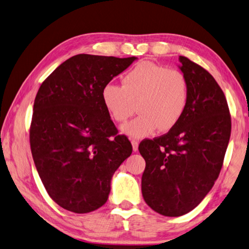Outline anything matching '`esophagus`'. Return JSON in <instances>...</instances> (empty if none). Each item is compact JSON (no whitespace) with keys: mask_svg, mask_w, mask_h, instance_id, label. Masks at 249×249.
<instances>
[{"mask_svg":"<svg viewBox=\"0 0 249 249\" xmlns=\"http://www.w3.org/2000/svg\"><path fill=\"white\" fill-rule=\"evenodd\" d=\"M138 144H139V142H137V140H135V139L132 140V146H133V150L134 151H137L138 150Z\"/></svg>","mask_w":249,"mask_h":249,"instance_id":"34e87169","label":"esophagus"}]
</instances>
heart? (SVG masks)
<instances>
[{
    "instance_id": "1",
    "label": "heart",
    "mask_w": 249,
    "mask_h": 249,
    "mask_svg": "<svg viewBox=\"0 0 249 249\" xmlns=\"http://www.w3.org/2000/svg\"><path fill=\"white\" fill-rule=\"evenodd\" d=\"M102 101L117 123H124L136 111L140 114L121 127L133 138L148 137L178 125L189 101V84L182 71L152 62H142L123 77V86L107 83Z\"/></svg>"
}]
</instances>
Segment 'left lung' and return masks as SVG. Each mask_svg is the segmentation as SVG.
<instances>
[{
	"label": "left lung",
	"instance_id": "8db88e82",
	"mask_svg": "<svg viewBox=\"0 0 249 249\" xmlns=\"http://www.w3.org/2000/svg\"><path fill=\"white\" fill-rule=\"evenodd\" d=\"M178 60L189 84L186 111L169 133L138 147L146 161L142 197L165 216L183 215L202 201L220 174L231 136L222 89L201 66L185 56Z\"/></svg>",
	"mask_w": 249,
	"mask_h": 249
}]
</instances>
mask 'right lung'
<instances>
[{
	"instance_id": "obj_1",
	"label": "right lung",
	"mask_w": 249,
	"mask_h": 249,
	"mask_svg": "<svg viewBox=\"0 0 249 249\" xmlns=\"http://www.w3.org/2000/svg\"><path fill=\"white\" fill-rule=\"evenodd\" d=\"M136 60L77 54L40 86L31 153L50 197L66 210L88 213L105 205L113 174L132 155V143L117 134L101 92Z\"/></svg>"
}]
</instances>
